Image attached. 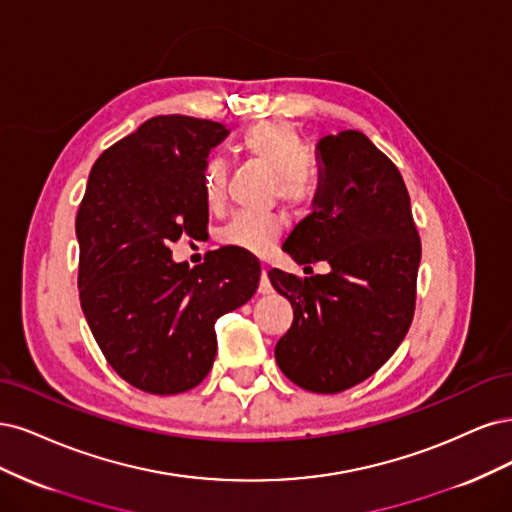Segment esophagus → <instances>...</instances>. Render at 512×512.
Here are the masks:
<instances>
[{
	"label": "esophagus",
	"mask_w": 512,
	"mask_h": 512,
	"mask_svg": "<svg viewBox=\"0 0 512 512\" xmlns=\"http://www.w3.org/2000/svg\"><path fill=\"white\" fill-rule=\"evenodd\" d=\"M257 291H259L261 295L272 293V285H270V278H268V266H263V268H261V280H259V287H257Z\"/></svg>",
	"instance_id": "obj_1"
}]
</instances>
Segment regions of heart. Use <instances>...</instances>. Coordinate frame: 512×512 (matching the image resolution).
<instances>
[{
    "label": "heart",
    "instance_id": "1",
    "mask_svg": "<svg viewBox=\"0 0 512 512\" xmlns=\"http://www.w3.org/2000/svg\"><path fill=\"white\" fill-rule=\"evenodd\" d=\"M240 148L274 172L276 193L291 206L310 202L315 183L306 170V144L300 131L285 121H266L249 127L240 138ZM227 168L221 157H210L202 170V193L210 206H219L225 197ZM280 221L270 214H236L219 234L227 246L249 253H266L280 236Z\"/></svg>",
    "mask_w": 512,
    "mask_h": 512
}]
</instances>
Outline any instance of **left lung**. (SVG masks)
<instances>
[{
  "label": "left lung",
  "mask_w": 512,
  "mask_h": 512,
  "mask_svg": "<svg viewBox=\"0 0 512 512\" xmlns=\"http://www.w3.org/2000/svg\"><path fill=\"white\" fill-rule=\"evenodd\" d=\"M319 185L312 212L283 251L327 261L329 272L298 278L270 270L293 306L276 364L291 383L338 393L366 381L395 353L415 315L421 240L398 168L355 129L317 142Z\"/></svg>",
  "instance_id": "8db88e82"
}]
</instances>
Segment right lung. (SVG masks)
Listing matches in <instances>:
<instances>
[{
  "label": "right lung",
  "instance_id": "obj_1",
  "mask_svg": "<svg viewBox=\"0 0 512 512\" xmlns=\"http://www.w3.org/2000/svg\"><path fill=\"white\" fill-rule=\"evenodd\" d=\"M227 136L183 114L148 119L93 163L78 208L82 312L114 372L146 393L200 385L217 355L214 323L259 287V263L236 246L195 268L170 251L206 232L202 170Z\"/></svg>",
  "mask_w": 512,
  "mask_h": 512
}]
</instances>
